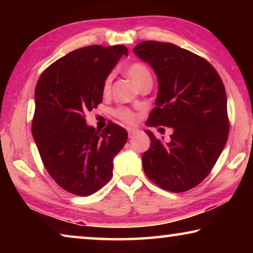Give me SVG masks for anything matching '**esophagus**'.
I'll return each instance as SVG.
<instances>
[{"instance_id":"obj_1","label":"esophagus","mask_w":253,"mask_h":253,"mask_svg":"<svg viewBox=\"0 0 253 253\" xmlns=\"http://www.w3.org/2000/svg\"><path fill=\"white\" fill-rule=\"evenodd\" d=\"M128 136H129V138H131L132 136L135 134H137V129H134V128H128Z\"/></svg>"}]
</instances>
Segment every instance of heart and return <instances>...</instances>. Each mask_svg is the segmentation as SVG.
Wrapping results in <instances>:
<instances>
[{
    "instance_id": "1",
    "label": "heart",
    "mask_w": 253,
    "mask_h": 253,
    "mask_svg": "<svg viewBox=\"0 0 253 253\" xmlns=\"http://www.w3.org/2000/svg\"><path fill=\"white\" fill-rule=\"evenodd\" d=\"M126 74L132 81H134L135 84L138 85V87L142 84L146 83V81H152L151 72H149L146 66L143 65V63H140V62H134V63H131V65L128 66L126 69ZM111 80H113V75H109L105 80V83H104V92L105 93L109 92V90H110ZM117 115L119 116V118L123 119L124 122H126L128 124H134L137 122V115L128 109H124V108L118 109Z\"/></svg>"
}]
</instances>
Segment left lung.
<instances>
[{"mask_svg":"<svg viewBox=\"0 0 253 253\" xmlns=\"http://www.w3.org/2000/svg\"><path fill=\"white\" fill-rule=\"evenodd\" d=\"M134 53L157 76L155 107L146 126L173 131L166 143L145 130L152 144L142 156L144 172L166 191L185 192L208 176L228 139L223 83L207 60L173 43L144 41Z\"/></svg>","mask_w":253,"mask_h":253,"instance_id":"obj_1","label":"left lung"}]
</instances>
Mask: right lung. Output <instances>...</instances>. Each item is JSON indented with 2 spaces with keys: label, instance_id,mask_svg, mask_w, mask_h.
<instances>
[{
  "label": "right lung",
  "instance_id": "add662e5",
  "mask_svg": "<svg viewBox=\"0 0 253 253\" xmlns=\"http://www.w3.org/2000/svg\"><path fill=\"white\" fill-rule=\"evenodd\" d=\"M123 55L125 45L84 46L58 59L38 80L33 139L50 176L72 194L91 195L108 183L114 157L127 142L126 129L116 124L99 132L85 123Z\"/></svg>",
  "mask_w": 253,
  "mask_h": 253
}]
</instances>
